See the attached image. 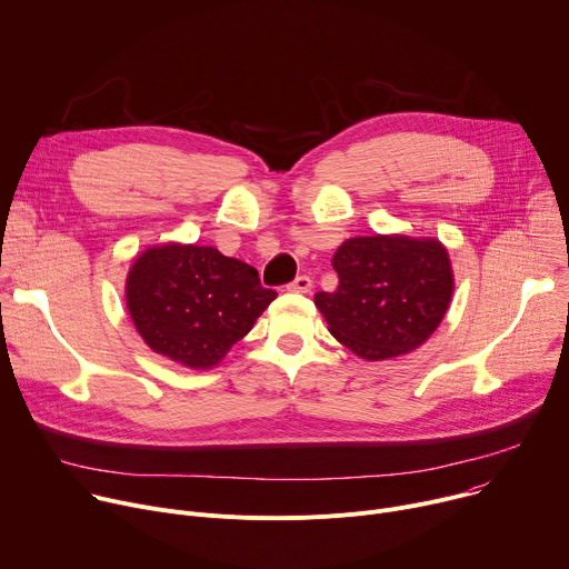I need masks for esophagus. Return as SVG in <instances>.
<instances>
[{
	"instance_id": "esophagus-1",
	"label": "esophagus",
	"mask_w": 569,
	"mask_h": 569,
	"mask_svg": "<svg viewBox=\"0 0 569 569\" xmlns=\"http://www.w3.org/2000/svg\"><path fill=\"white\" fill-rule=\"evenodd\" d=\"M287 289L296 291V293H309L311 291V280H309V276H298L296 280H291L287 284Z\"/></svg>"
}]
</instances>
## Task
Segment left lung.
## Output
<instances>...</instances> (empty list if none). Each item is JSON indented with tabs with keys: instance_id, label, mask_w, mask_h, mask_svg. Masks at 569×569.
I'll use <instances>...</instances> for the list:
<instances>
[{
	"instance_id": "1",
	"label": "left lung",
	"mask_w": 569,
	"mask_h": 569,
	"mask_svg": "<svg viewBox=\"0 0 569 569\" xmlns=\"http://www.w3.org/2000/svg\"><path fill=\"white\" fill-rule=\"evenodd\" d=\"M332 267L337 291H319L313 302L330 332L368 361L416 350L443 321L455 289L448 250L436 239L355 237Z\"/></svg>"
}]
</instances>
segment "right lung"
<instances>
[{
	"instance_id": "obj_1",
	"label": "right lung",
	"mask_w": 569,
	"mask_h": 569,
	"mask_svg": "<svg viewBox=\"0 0 569 569\" xmlns=\"http://www.w3.org/2000/svg\"><path fill=\"white\" fill-rule=\"evenodd\" d=\"M276 296L256 269L210 246L149 248L126 280V305L147 346L189 368L219 363Z\"/></svg>"
}]
</instances>
